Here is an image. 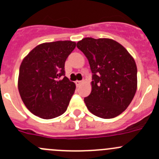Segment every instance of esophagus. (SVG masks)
<instances>
[{
	"instance_id": "34e87169",
	"label": "esophagus",
	"mask_w": 159,
	"mask_h": 159,
	"mask_svg": "<svg viewBox=\"0 0 159 159\" xmlns=\"http://www.w3.org/2000/svg\"><path fill=\"white\" fill-rule=\"evenodd\" d=\"M75 83H76V85H77V86H80V85H81V84L83 83V81H77Z\"/></svg>"
}]
</instances>
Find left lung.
I'll return each mask as SVG.
<instances>
[{
  "mask_svg": "<svg viewBox=\"0 0 159 159\" xmlns=\"http://www.w3.org/2000/svg\"><path fill=\"white\" fill-rule=\"evenodd\" d=\"M77 47L88 59L93 73L91 93L84 99L89 111L105 119L121 115L137 88L133 57L121 44L110 38H83Z\"/></svg>",
  "mask_w": 159,
  "mask_h": 159,
  "instance_id": "obj_1",
  "label": "left lung"
}]
</instances>
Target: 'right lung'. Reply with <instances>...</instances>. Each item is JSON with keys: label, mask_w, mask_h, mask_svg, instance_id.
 <instances>
[{"label": "right lung", "mask_w": 159, "mask_h": 159, "mask_svg": "<svg viewBox=\"0 0 159 159\" xmlns=\"http://www.w3.org/2000/svg\"><path fill=\"white\" fill-rule=\"evenodd\" d=\"M75 47L71 41L42 43L23 59L18 89L25 106L34 115L51 119L67 109L76 85L62 77L66 59Z\"/></svg>", "instance_id": "right-lung-1"}]
</instances>
